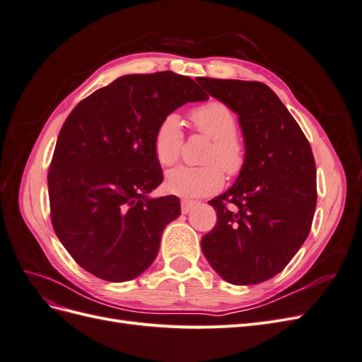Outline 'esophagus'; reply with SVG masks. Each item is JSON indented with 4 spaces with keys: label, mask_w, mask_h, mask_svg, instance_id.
<instances>
[{
    "label": "esophagus",
    "mask_w": 362,
    "mask_h": 362,
    "mask_svg": "<svg viewBox=\"0 0 362 362\" xmlns=\"http://www.w3.org/2000/svg\"><path fill=\"white\" fill-rule=\"evenodd\" d=\"M198 205V201H190V199H182L181 201V211L184 214H187L192 211V208Z\"/></svg>",
    "instance_id": "esophagus-1"
}]
</instances>
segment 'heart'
<instances>
[{"label":"heart","instance_id":"obj_1","mask_svg":"<svg viewBox=\"0 0 362 362\" xmlns=\"http://www.w3.org/2000/svg\"><path fill=\"white\" fill-rule=\"evenodd\" d=\"M192 119L201 133L211 139L202 161L205 166L172 169L166 175L169 193L198 198L213 194L222 189L223 173L235 177L245 166V148L237 139V119L228 105L210 101L196 108ZM182 151V124L178 115H169L161 120L154 136V154L164 168L173 166Z\"/></svg>","mask_w":362,"mask_h":362}]
</instances>
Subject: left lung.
Instances as JSON below:
<instances>
[{
    "instance_id": "left-lung-1",
    "label": "left lung",
    "mask_w": 362,
    "mask_h": 362,
    "mask_svg": "<svg viewBox=\"0 0 362 362\" xmlns=\"http://www.w3.org/2000/svg\"><path fill=\"white\" fill-rule=\"evenodd\" d=\"M196 81L238 116L246 157L233 187L208 202L217 223L201 247L226 282L259 284L278 275L310 234L317 204L313 151L269 86L206 76Z\"/></svg>"
}]
</instances>
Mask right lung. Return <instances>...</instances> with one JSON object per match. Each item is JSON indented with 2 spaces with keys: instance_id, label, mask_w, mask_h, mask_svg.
Wrapping results in <instances>:
<instances>
[{
  "instance_id": "obj_1",
  "label": "right lung",
  "mask_w": 362,
  "mask_h": 362,
  "mask_svg": "<svg viewBox=\"0 0 362 362\" xmlns=\"http://www.w3.org/2000/svg\"><path fill=\"white\" fill-rule=\"evenodd\" d=\"M206 95L170 71L119 76L76 105L48 172L51 222L62 245L96 278L125 282L154 262L161 234L181 214L154 154L161 120Z\"/></svg>"
}]
</instances>
